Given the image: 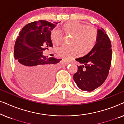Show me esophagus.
I'll use <instances>...</instances> for the list:
<instances>
[{"label":"esophagus","instance_id":"esophagus-1","mask_svg":"<svg viewBox=\"0 0 124 124\" xmlns=\"http://www.w3.org/2000/svg\"><path fill=\"white\" fill-rule=\"evenodd\" d=\"M64 62H65V63L66 64H69L71 63V62H70V61H68V60H65Z\"/></svg>","mask_w":124,"mask_h":124}]
</instances>
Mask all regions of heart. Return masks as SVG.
I'll return each instance as SVG.
<instances>
[{
    "label": "heart",
    "instance_id": "heart-1",
    "mask_svg": "<svg viewBox=\"0 0 124 124\" xmlns=\"http://www.w3.org/2000/svg\"><path fill=\"white\" fill-rule=\"evenodd\" d=\"M62 33L65 35H72L70 45H64L58 47L56 52L59 56L69 59L80 52L85 54L90 51L98 38V30L92 25H86L73 21L66 23L62 27ZM51 39L56 44L63 39V34L60 30L54 29L51 32Z\"/></svg>",
    "mask_w": 124,
    "mask_h": 124
}]
</instances>
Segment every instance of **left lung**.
<instances>
[{"label":"left lung","instance_id":"obj_1","mask_svg":"<svg viewBox=\"0 0 124 124\" xmlns=\"http://www.w3.org/2000/svg\"><path fill=\"white\" fill-rule=\"evenodd\" d=\"M95 45L83 57L76 59L78 65L73 79L82 90L92 91L101 86L109 73L112 60L111 43L104 29L98 30Z\"/></svg>","mask_w":124,"mask_h":124}]
</instances>
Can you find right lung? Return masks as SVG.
Listing matches in <instances>:
<instances>
[{
  "label": "right lung",
  "instance_id": "add662e5",
  "mask_svg": "<svg viewBox=\"0 0 124 124\" xmlns=\"http://www.w3.org/2000/svg\"><path fill=\"white\" fill-rule=\"evenodd\" d=\"M57 23L45 20L28 23L15 42L14 56L18 77L25 86L35 92H45L51 88L56 64L61 60L48 58L43 52L53 47L51 31Z\"/></svg>",
  "mask_w": 124,
  "mask_h": 124
}]
</instances>
